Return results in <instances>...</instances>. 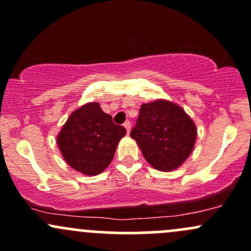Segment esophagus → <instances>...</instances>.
I'll return each instance as SVG.
<instances>
[{"instance_id": "1", "label": "esophagus", "mask_w": 251, "mask_h": 251, "mask_svg": "<svg viewBox=\"0 0 251 251\" xmlns=\"http://www.w3.org/2000/svg\"><path fill=\"white\" fill-rule=\"evenodd\" d=\"M123 126H125V128L126 129V133H128V134L130 133V122H129V121H126Z\"/></svg>"}]
</instances>
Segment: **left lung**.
Masks as SVG:
<instances>
[{"label":"left lung","mask_w":251,"mask_h":251,"mask_svg":"<svg viewBox=\"0 0 251 251\" xmlns=\"http://www.w3.org/2000/svg\"><path fill=\"white\" fill-rule=\"evenodd\" d=\"M196 134L195 123L182 107L158 99L141 105L130 136L151 166L168 172L187 160L195 145Z\"/></svg>","instance_id":"1"}]
</instances>
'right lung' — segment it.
<instances>
[{
  "label": "right lung",
  "mask_w": 251,
  "mask_h": 251,
  "mask_svg": "<svg viewBox=\"0 0 251 251\" xmlns=\"http://www.w3.org/2000/svg\"><path fill=\"white\" fill-rule=\"evenodd\" d=\"M125 126L112 122L98 103H87L69 116L57 135V145L72 169L96 176L109 166Z\"/></svg>",
  "instance_id": "1"
}]
</instances>
